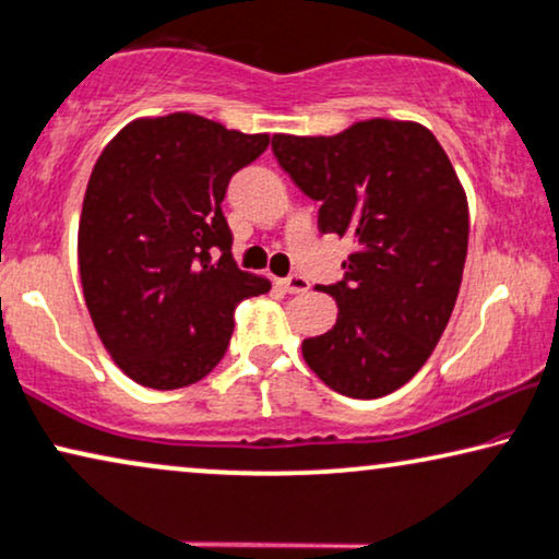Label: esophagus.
<instances>
[{
  "instance_id": "obj_1",
  "label": "esophagus",
  "mask_w": 559,
  "mask_h": 559,
  "mask_svg": "<svg viewBox=\"0 0 559 559\" xmlns=\"http://www.w3.org/2000/svg\"><path fill=\"white\" fill-rule=\"evenodd\" d=\"M281 286H284L288 294H304V292H309V281L304 278V275H299V273L288 275V278L281 281Z\"/></svg>"
}]
</instances>
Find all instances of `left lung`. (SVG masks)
Segmentation results:
<instances>
[{
    "label": "left lung",
    "mask_w": 559,
    "mask_h": 559,
    "mask_svg": "<svg viewBox=\"0 0 559 559\" xmlns=\"http://www.w3.org/2000/svg\"><path fill=\"white\" fill-rule=\"evenodd\" d=\"M273 154L304 195L320 201L322 235L350 237L335 328L301 343L330 390L384 397L423 369L454 312L467 260L462 182L426 126L353 123L337 136L275 133Z\"/></svg>",
    "instance_id": "1"
}]
</instances>
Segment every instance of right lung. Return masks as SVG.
Listing matches in <instances>:
<instances>
[{
    "label": "right lung",
    "mask_w": 559,
    "mask_h": 559,
    "mask_svg": "<svg viewBox=\"0 0 559 559\" xmlns=\"http://www.w3.org/2000/svg\"><path fill=\"white\" fill-rule=\"evenodd\" d=\"M267 144L173 112L126 126L92 167L76 245L84 301L136 384H195L227 353L237 304L271 292L237 267L222 211L231 175Z\"/></svg>",
    "instance_id": "add662e5"
}]
</instances>
